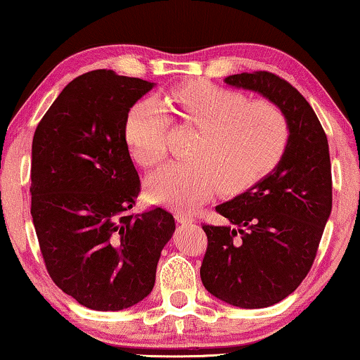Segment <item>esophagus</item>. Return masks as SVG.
I'll return each instance as SVG.
<instances>
[{
  "instance_id": "esophagus-1",
  "label": "esophagus",
  "mask_w": 360,
  "mask_h": 360,
  "mask_svg": "<svg viewBox=\"0 0 360 360\" xmlns=\"http://www.w3.org/2000/svg\"><path fill=\"white\" fill-rule=\"evenodd\" d=\"M174 219L178 220V224H192V221H195L194 217L191 214H184V212H176Z\"/></svg>"
}]
</instances>
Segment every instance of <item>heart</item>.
I'll return each instance as SVG.
<instances>
[{
	"instance_id": "heart-1",
	"label": "heart",
	"mask_w": 360,
	"mask_h": 360,
	"mask_svg": "<svg viewBox=\"0 0 360 360\" xmlns=\"http://www.w3.org/2000/svg\"><path fill=\"white\" fill-rule=\"evenodd\" d=\"M160 101L163 108L143 101L125 117L124 139L136 163L155 168L165 160L171 120L197 129V135L187 146V160L150 178L148 192L156 202L192 210L217 189L241 194L269 176L290 145L287 115L269 99H248L225 86L189 81L166 89Z\"/></svg>"
}]
</instances>
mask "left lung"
I'll use <instances>...</instances> for the list:
<instances>
[{
	"instance_id": "8db88e82",
	"label": "left lung",
	"mask_w": 360,
	"mask_h": 360,
	"mask_svg": "<svg viewBox=\"0 0 360 360\" xmlns=\"http://www.w3.org/2000/svg\"><path fill=\"white\" fill-rule=\"evenodd\" d=\"M226 84L257 91L290 124V145L269 176L215 207L230 225L202 224L200 279L212 295L240 308L281 302L310 272L331 214L333 181L325 130L308 101L269 72L231 75Z\"/></svg>"
}]
</instances>
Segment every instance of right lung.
I'll return each instance as SVG.
<instances>
[{
    "mask_svg": "<svg viewBox=\"0 0 360 360\" xmlns=\"http://www.w3.org/2000/svg\"><path fill=\"white\" fill-rule=\"evenodd\" d=\"M151 88L112 70L79 75L34 134L30 214L40 252L55 285L91 310L143 300L176 226L161 207L131 214L141 184L124 122Z\"/></svg>",
    "mask_w": 360,
    "mask_h": 360,
    "instance_id": "right-lung-1",
    "label": "right lung"
}]
</instances>
